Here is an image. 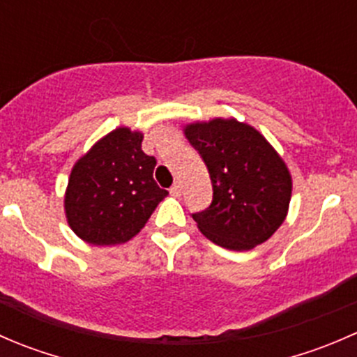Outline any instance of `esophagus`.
Masks as SVG:
<instances>
[{"mask_svg": "<svg viewBox=\"0 0 357 357\" xmlns=\"http://www.w3.org/2000/svg\"><path fill=\"white\" fill-rule=\"evenodd\" d=\"M169 192H171L172 197H179V195H181V185H179V183H174V185L171 186V190H169Z\"/></svg>", "mask_w": 357, "mask_h": 357, "instance_id": "34e87169", "label": "esophagus"}]
</instances>
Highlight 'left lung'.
<instances>
[{
  "instance_id": "8db88e82",
  "label": "left lung",
  "mask_w": 357,
  "mask_h": 357,
  "mask_svg": "<svg viewBox=\"0 0 357 357\" xmlns=\"http://www.w3.org/2000/svg\"><path fill=\"white\" fill-rule=\"evenodd\" d=\"M185 136L207 165L212 204L195 212L211 242L229 250L264 243L285 221L291 176L268 139L236 119L186 124Z\"/></svg>"
}]
</instances>
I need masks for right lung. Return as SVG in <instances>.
<instances>
[{
	"label": "right lung",
	"instance_id": "obj_1",
	"mask_svg": "<svg viewBox=\"0 0 357 357\" xmlns=\"http://www.w3.org/2000/svg\"><path fill=\"white\" fill-rule=\"evenodd\" d=\"M143 132L117 128L74 164L66 200L72 231L91 245L131 240L169 195L153 179L155 157L142 150Z\"/></svg>",
	"mask_w": 357,
	"mask_h": 357
}]
</instances>
